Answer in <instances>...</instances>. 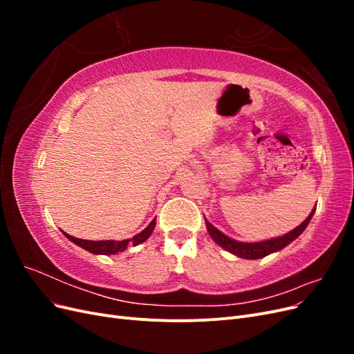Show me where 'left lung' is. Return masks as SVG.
Here are the masks:
<instances>
[{"instance_id": "1", "label": "left lung", "mask_w": 354, "mask_h": 354, "mask_svg": "<svg viewBox=\"0 0 354 354\" xmlns=\"http://www.w3.org/2000/svg\"><path fill=\"white\" fill-rule=\"evenodd\" d=\"M316 208H313V211L308 214V217L297 226L294 230L288 232L283 236L279 238H273L269 241H263V242H252V243H246V242H238L234 239H230L226 234L221 233L218 229H216L212 226L209 221L205 220L207 223V229L209 232V236L212 238V241L216 242L217 245H220L221 248H224L226 251L241 257V259H246V260H257V259H261V257L269 255L272 252L276 251H281L282 248L288 243H291L294 239H297L299 234L304 232V229L307 227V224L312 220L313 214H315Z\"/></svg>"}]
</instances>
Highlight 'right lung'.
Returning a JSON list of instances; mask_svg holds the SVG:
<instances>
[{
  "label": "right lung",
  "instance_id": "obj_1",
  "mask_svg": "<svg viewBox=\"0 0 354 354\" xmlns=\"http://www.w3.org/2000/svg\"><path fill=\"white\" fill-rule=\"evenodd\" d=\"M155 224H156V218H153L151 221V224H149V226L145 230H142L140 233L136 234V236H133L131 239H125V241H85V239L73 238V236H71V234H68L65 232H63V234H65V236L69 241H72L73 243H77L78 246H81V248L87 250L91 254L111 255V254H116V252H121V251L127 250V246L130 245V243L133 246H136L138 243L145 242L152 234V232L155 229Z\"/></svg>",
  "mask_w": 354,
  "mask_h": 354
}]
</instances>
